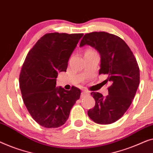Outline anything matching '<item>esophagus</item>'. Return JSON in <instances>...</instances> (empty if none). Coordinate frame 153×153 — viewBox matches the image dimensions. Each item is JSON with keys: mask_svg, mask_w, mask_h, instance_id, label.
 <instances>
[{"mask_svg": "<svg viewBox=\"0 0 153 153\" xmlns=\"http://www.w3.org/2000/svg\"><path fill=\"white\" fill-rule=\"evenodd\" d=\"M87 95H89V92H87V91H82L81 93L80 97H81V98H82L84 97H85V96H87Z\"/></svg>", "mask_w": 153, "mask_h": 153, "instance_id": "obj_1", "label": "esophagus"}]
</instances>
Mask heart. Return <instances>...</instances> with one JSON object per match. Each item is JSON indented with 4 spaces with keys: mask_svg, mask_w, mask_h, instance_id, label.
Segmentation results:
<instances>
[{
    "mask_svg": "<svg viewBox=\"0 0 153 153\" xmlns=\"http://www.w3.org/2000/svg\"><path fill=\"white\" fill-rule=\"evenodd\" d=\"M91 52H94V51H90V50H88L87 51V52H86V53H91Z\"/></svg>",
    "mask_w": 153,
    "mask_h": 153,
    "instance_id": "b5f03b06",
    "label": "heart"
}]
</instances>
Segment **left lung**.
Returning <instances> with one entry per match:
<instances>
[{"label": "left lung", "mask_w": 153, "mask_h": 153, "mask_svg": "<svg viewBox=\"0 0 153 153\" xmlns=\"http://www.w3.org/2000/svg\"><path fill=\"white\" fill-rule=\"evenodd\" d=\"M93 47L100 55L99 74H105L104 82L110 83L108 95L91 92L96 101L88 116L98 124H111L121 118L130 106L139 85V68L126 43L114 34L105 32L86 34L79 46Z\"/></svg>", "instance_id": "left-lung-1"}]
</instances>
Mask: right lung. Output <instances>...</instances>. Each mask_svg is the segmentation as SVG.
<instances>
[{
	"mask_svg": "<svg viewBox=\"0 0 153 153\" xmlns=\"http://www.w3.org/2000/svg\"><path fill=\"white\" fill-rule=\"evenodd\" d=\"M83 34L48 33L26 56L19 76L23 102L35 121L44 128H59L68 119L80 97V89L56 87L58 73L66 71L68 59Z\"/></svg>",
	"mask_w": 153,
	"mask_h": 153,
	"instance_id": "add662e5",
	"label": "right lung"
}]
</instances>
